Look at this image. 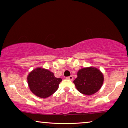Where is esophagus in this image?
Segmentation results:
<instances>
[{"mask_svg":"<svg viewBox=\"0 0 128 128\" xmlns=\"http://www.w3.org/2000/svg\"><path fill=\"white\" fill-rule=\"evenodd\" d=\"M67 78V79H68V80H73V76H68V77H67V78Z\"/></svg>","mask_w":128,"mask_h":128,"instance_id":"esophagus-1","label":"esophagus"}]
</instances>
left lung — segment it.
Wrapping results in <instances>:
<instances>
[{
  "instance_id": "obj_1",
  "label": "left lung",
  "mask_w": 128,
  "mask_h": 128,
  "mask_svg": "<svg viewBox=\"0 0 128 128\" xmlns=\"http://www.w3.org/2000/svg\"><path fill=\"white\" fill-rule=\"evenodd\" d=\"M104 82L102 73L96 68H86L78 72V78L73 81L76 88L82 94L92 95L97 92Z\"/></svg>"
}]
</instances>
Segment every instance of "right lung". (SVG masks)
Segmentation results:
<instances>
[{
    "instance_id": "1",
    "label": "right lung",
    "mask_w": 128,
    "mask_h": 128,
    "mask_svg": "<svg viewBox=\"0 0 128 128\" xmlns=\"http://www.w3.org/2000/svg\"><path fill=\"white\" fill-rule=\"evenodd\" d=\"M62 78H56L54 73L43 68H36L29 73L27 82L30 89L38 97L46 98L58 90Z\"/></svg>"
}]
</instances>
